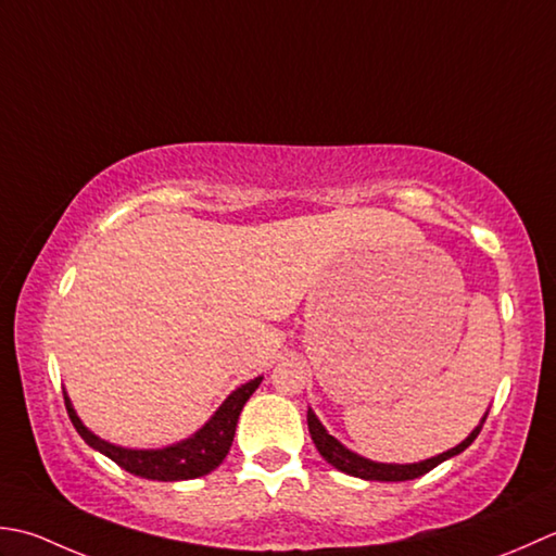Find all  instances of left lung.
Instances as JSON below:
<instances>
[{
  "instance_id": "8db88e82",
  "label": "left lung",
  "mask_w": 556,
  "mask_h": 556,
  "mask_svg": "<svg viewBox=\"0 0 556 556\" xmlns=\"http://www.w3.org/2000/svg\"><path fill=\"white\" fill-rule=\"evenodd\" d=\"M490 413V410H486ZM486 413L482 415L480 425L472 429V432L460 441L458 446H453L444 453H439V456H432V458H425L420 463H379V460H371V458H365L359 456V453L350 451L345 444H341L333 434H328V429L321 425L319 417L314 415V410L309 407L307 410V425H309V434H312V441L316 451L321 453L326 463H331L333 468H338L345 475H353V478H359V480H377V482H405V480H415L420 478V475L429 472L432 468H437L439 463H444L453 456H458V453L466 451L475 439H478L480 429L486 420Z\"/></svg>"
}]
</instances>
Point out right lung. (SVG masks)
Segmentation results:
<instances>
[{
	"label": "right lung",
	"mask_w": 556,
	"mask_h": 556,
	"mask_svg": "<svg viewBox=\"0 0 556 556\" xmlns=\"http://www.w3.org/2000/svg\"><path fill=\"white\" fill-rule=\"evenodd\" d=\"M262 379L264 377H256L252 381L242 383L240 389H235L228 399L220 403V407L208 417L206 425L197 429L191 437L163 448H127V446L110 444V441L100 439L81 422V417L76 415L70 393L66 391H64V403H66V413H70V420L76 427V432L81 434V439L90 448L100 451L110 460H115L119 468H124L131 475H139V478L157 480V482H177V480L203 478V475H208L211 470L220 466L232 446L235 429H237V420H240L242 407L249 401V395L258 389Z\"/></svg>",
	"instance_id": "obj_1"
}]
</instances>
